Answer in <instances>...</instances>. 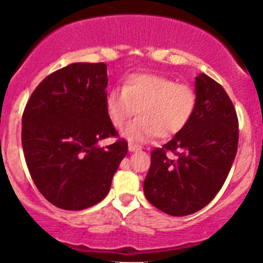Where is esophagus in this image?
<instances>
[{"instance_id":"1","label":"esophagus","mask_w":263,"mask_h":263,"mask_svg":"<svg viewBox=\"0 0 263 263\" xmlns=\"http://www.w3.org/2000/svg\"><path fill=\"white\" fill-rule=\"evenodd\" d=\"M128 149H129V152H139V151H141V146L137 145V144L129 143L128 144Z\"/></svg>"}]
</instances>
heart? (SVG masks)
Segmentation results:
<instances>
[{"mask_svg":"<svg viewBox=\"0 0 263 263\" xmlns=\"http://www.w3.org/2000/svg\"><path fill=\"white\" fill-rule=\"evenodd\" d=\"M105 106L117 129L123 128L137 110L139 118L123 132L131 141H146L153 136L168 139L191 122L197 107V92L192 85L166 76L134 73L123 87L109 90Z\"/></svg>","mask_w":263,"mask_h":263,"instance_id":"heart-1","label":"heart"}]
</instances>
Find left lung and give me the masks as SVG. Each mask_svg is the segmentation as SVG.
<instances>
[{"mask_svg":"<svg viewBox=\"0 0 263 263\" xmlns=\"http://www.w3.org/2000/svg\"><path fill=\"white\" fill-rule=\"evenodd\" d=\"M196 92L192 119L167 144L152 152L144 181L146 200L174 217L193 214L215 197L237 152L239 120L226 90L200 73Z\"/></svg>","mask_w":263,"mask_h":263,"instance_id":"obj_1","label":"left lung"}]
</instances>
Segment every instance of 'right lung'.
I'll return each mask as SVG.
<instances>
[{
  "label": "right lung",
  "instance_id": "right-lung-1",
  "mask_svg": "<svg viewBox=\"0 0 263 263\" xmlns=\"http://www.w3.org/2000/svg\"><path fill=\"white\" fill-rule=\"evenodd\" d=\"M107 66L71 63L46 76L29 97L22 118V145L31 178L41 195L65 210H83L109 193L126 157L106 114Z\"/></svg>",
  "mask_w": 263,
  "mask_h": 263
}]
</instances>
